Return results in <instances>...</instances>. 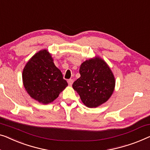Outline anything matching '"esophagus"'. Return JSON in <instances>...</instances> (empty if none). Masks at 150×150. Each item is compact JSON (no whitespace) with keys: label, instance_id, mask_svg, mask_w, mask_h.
<instances>
[{"label":"esophagus","instance_id":"obj_1","mask_svg":"<svg viewBox=\"0 0 150 150\" xmlns=\"http://www.w3.org/2000/svg\"><path fill=\"white\" fill-rule=\"evenodd\" d=\"M68 84L70 86H71L72 85V84H73V82H74V80L73 79H70V80H68Z\"/></svg>","mask_w":150,"mask_h":150}]
</instances>
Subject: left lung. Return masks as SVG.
I'll return each mask as SVG.
<instances>
[{"instance_id":"8db88e82","label":"left lung","mask_w":150,"mask_h":150,"mask_svg":"<svg viewBox=\"0 0 150 150\" xmlns=\"http://www.w3.org/2000/svg\"><path fill=\"white\" fill-rule=\"evenodd\" d=\"M80 77L72 87L88 108H97L107 101L114 92L115 78L105 61L99 57L86 60L80 67Z\"/></svg>"}]
</instances>
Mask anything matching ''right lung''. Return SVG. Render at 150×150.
I'll use <instances>...</instances> for the list:
<instances>
[{
    "instance_id": "right-lung-1",
    "label": "right lung",
    "mask_w": 150,
    "mask_h": 150,
    "mask_svg": "<svg viewBox=\"0 0 150 150\" xmlns=\"http://www.w3.org/2000/svg\"><path fill=\"white\" fill-rule=\"evenodd\" d=\"M22 79L30 96L43 104L53 101L68 86L46 49L38 51L28 61L23 70Z\"/></svg>"
}]
</instances>
